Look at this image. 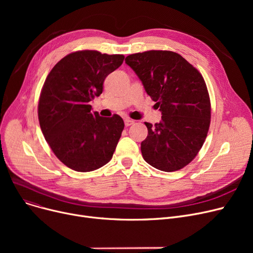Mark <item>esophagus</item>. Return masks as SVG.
Masks as SVG:
<instances>
[{
    "label": "esophagus",
    "instance_id": "1",
    "mask_svg": "<svg viewBox=\"0 0 253 253\" xmlns=\"http://www.w3.org/2000/svg\"><path fill=\"white\" fill-rule=\"evenodd\" d=\"M124 122H125V126L128 127V126H131V125L134 124V120H131V119L127 118V119L124 120Z\"/></svg>",
    "mask_w": 253,
    "mask_h": 253
}]
</instances>
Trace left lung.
Instances as JSON below:
<instances>
[{"label":"left lung","instance_id":"obj_1","mask_svg":"<svg viewBox=\"0 0 253 253\" xmlns=\"http://www.w3.org/2000/svg\"><path fill=\"white\" fill-rule=\"evenodd\" d=\"M125 62L162 113L160 123H144L148 136L140 147L144 161L165 172L187 166L201 150L210 125V98L202 75L172 51L135 53Z\"/></svg>","mask_w":253,"mask_h":253}]
</instances>
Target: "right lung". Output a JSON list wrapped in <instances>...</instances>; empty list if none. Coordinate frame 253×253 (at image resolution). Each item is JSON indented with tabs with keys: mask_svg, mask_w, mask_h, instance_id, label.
<instances>
[{
	"mask_svg": "<svg viewBox=\"0 0 253 253\" xmlns=\"http://www.w3.org/2000/svg\"><path fill=\"white\" fill-rule=\"evenodd\" d=\"M123 60L122 54L77 51L59 60L45 80L38 105L40 126L53 153L75 171L96 170L113 157L123 119L92 113L90 101L101 94L104 79Z\"/></svg>",
	"mask_w": 253,
	"mask_h": 253,
	"instance_id": "right-lung-1",
	"label": "right lung"
}]
</instances>
